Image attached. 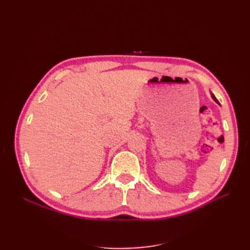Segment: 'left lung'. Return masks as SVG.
I'll use <instances>...</instances> for the list:
<instances>
[{
  "mask_svg": "<svg viewBox=\"0 0 250 250\" xmlns=\"http://www.w3.org/2000/svg\"><path fill=\"white\" fill-rule=\"evenodd\" d=\"M211 97H213V99H214V100H215L216 102H218V101H217V99H216V98H215V96H214V95H213V96H211Z\"/></svg>",
  "mask_w": 250,
  "mask_h": 250,
  "instance_id": "1",
  "label": "left lung"
}]
</instances>
